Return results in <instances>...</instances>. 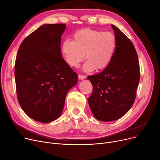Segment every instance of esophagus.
<instances>
[{
	"label": "esophagus",
	"mask_w": 160,
	"mask_h": 160,
	"mask_svg": "<svg viewBox=\"0 0 160 160\" xmlns=\"http://www.w3.org/2000/svg\"><path fill=\"white\" fill-rule=\"evenodd\" d=\"M85 78H86L85 76L82 75V74H78V78H79L80 80H83Z\"/></svg>",
	"instance_id": "34e87169"
}]
</instances>
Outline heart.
<instances>
[{"mask_svg":"<svg viewBox=\"0 0 160 160\" xmlns=\"http://www.w3.org/2000/svg\"><path fill=\"white\" fill-rule=\"evenodd\" d=\"M117 47L116 38L110 32L82 29L73 36V41L67 39L62 44V52L67 63L77 67L86 58L85 72L105 69L112 62Z\"/></svg>","mask_w":160,"mask_h":160,"instance_id":"obj_1","label":"heart"}]
</instances>
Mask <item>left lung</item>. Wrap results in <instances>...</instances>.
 <instances>
[{
    "label": "left lung",
    "mask_w": 160,
    "mask_h": 160,
    "mask_svg": "<svg viewBox=\"0 0 160 160\" xmlns=\"http://www.w3.org/2000/svg\"><path fill=\"white\" fill-rule=\"evenodd\" d=\"M112 27L117 40L113 60L103 71L88 77L93 85L89 108L97 120L105 122L120 119L132 108L140 78L135 47L122 31Z\"/></svg>",
    "instance_id": "obj_1"
}]
</instances>
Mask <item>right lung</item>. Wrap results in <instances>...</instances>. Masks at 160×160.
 I'll list each match as a JSON object with an SVG mask.
<instances>
[{"mask_svg":"<svg viewBox=\"0 0 160 160\" xmlns=\"http://www.w3.org/2000/svg\"><path fill=\"white\" fill-rule=\"evenodd\" d=\"M65 24H45L24 39L15 64L16 91L26 114L38 122H52L62 114L66 95L78 75L62 58Z\"/></svg>","mask_w":160,"mask_h":160,"instance_id":"add662e5","label":"right lung"}]
</instances>
